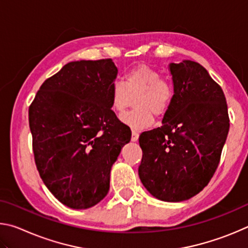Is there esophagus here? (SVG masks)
I'll use <instances>...</instances> for the list:
<instances>
[{
	"instance_id": "esophagus-1",
	"label": "esophagus",
	"mask_w": 248,
	"mask_h": 248,
	"mask_svg": "<svg viewBox=\"0 0 248 248\" xmlns=\"http://www.w3.org/2000/svg\"><path fill=\"white\" fill-rule=\"evenodd\" d=\"M138 139H139V132L138 131H134V130H132V137H131V140L133 142H137Z\"/></svg>"
}]
</instances>
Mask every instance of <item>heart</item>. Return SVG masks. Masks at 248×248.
Wrapping results in <instances>:
<instances>
[{
    "instance_id": "obj_1",
    "label": "heart",
    "mask_w": 248,
    "mask_h": 248,
    "mask_svg": "<svg viewBox=\"0 0 248 248\" xmlns=\"http://www.w3.org/2000/svg\"><path fill=\"white\" fill-rule=\"evenodd\" d=\"M162 75L151 66L139 64L124 74V82L115 81L110 87V105L116 112H124L131 96L140 94L136 111L121 116V121L134 130H142L153 124V114L163 116L170 108L173 87L161 78Z\"/></svg>"
}]
</instances>
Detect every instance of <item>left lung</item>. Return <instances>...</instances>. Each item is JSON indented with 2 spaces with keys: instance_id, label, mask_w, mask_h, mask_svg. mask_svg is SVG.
<instances>
[{
  "instance_id": "left-lung-1",
  "label": "left lung",
  "mask_w": 248,
  "mask_h": 248,
  "mask_svg": "<svg viewBox=\"0 0 248 248\" xmlns=\"http://www.w3.org/2000/svg\"><path fill=\"white\" fill-rule=\"evenodd\" d=\"M174 95L156 129L141 133L139 177L151 195L167 202L203 189L219 165L230 120L223 91L195 61L170 63Z\"/></svg>"
}]
</instances>
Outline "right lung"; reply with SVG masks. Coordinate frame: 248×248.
Instances as JSON below:
<instances>
[{
    "mask_svg": "<svg viewBox=\"0 0 248 248\" xmlns=\"http://www.w3.org/2000/svg\"><path fill=\"white\" fill-rule=\"evenodd\" d=\"M117 73L111 59L70 62L46 79L29 107L37 170L69 208L89 209L106 197L111 166L131 140L111 110Z\"/></svg>",
    "mask_w": 248,
    "mask_h": 248,
    "instance_id": "obj_1",
    "label": "right lung"
}]
</instances>
